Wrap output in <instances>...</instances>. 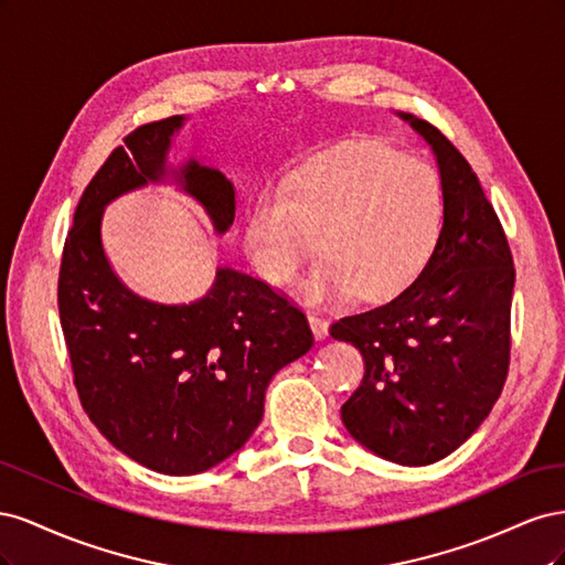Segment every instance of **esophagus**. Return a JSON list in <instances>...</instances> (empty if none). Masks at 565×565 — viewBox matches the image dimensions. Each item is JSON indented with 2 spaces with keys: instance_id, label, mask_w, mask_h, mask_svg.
I'll use <instances>...</instances> for the list:
<instances>
[{
  "instance_id": "esophagus-1",
  "label": "esophagus",
  "mask_w": 565,
  "mask_h": 565,
  "mask_svg": "<svg viewBox=\"0 0 565 565\" xmlns=\"http://www.w3.org/2000/svg\"><path fill=\"white\" fill-rule=\"evenodd\" d=\"M309 322H311V330L316 334V339H324L330 334V322L320 318V316H309Z\"/></svg>"
}]
</instances>
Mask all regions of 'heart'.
<instances>
[{"instance_id": "b5f03b06", "label": "heart", "mask_w": 565, "mask_h": 565, "mask_svg": "<svg viewBox=\"0 0 565 565\" xmlns=\"http://www.w3.org/2000/svg\"><path fill=\"white\" fill-rule=\"evenodd\" d=\"M446 218L434 164L384 143L322 150L254 198L247 252L259 276L285 287L318 249L303 282L313 301L386 299L417 278Z\"/></svg>"}]
</instances>
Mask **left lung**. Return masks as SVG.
<instances>
[{"instance_id": "8db88e82", "label": "left lung", "mask_w": 565, "mask_h": 565, "mask_svg": "<svg viewBox=\"0 0 565 565\" xmlns=\"http://www.w3.org/2000/svg\"><path fill=\"white\" fill-rule=\"evenodd\" d=\"M431 146L446 218L417 280L330 334L365 361L341 405L347 431L388 461L424 467L465 443L500 398L511 351L514 259L504 228L465 156L434 125L398 113Z\"/></svg>"}]
</instances>
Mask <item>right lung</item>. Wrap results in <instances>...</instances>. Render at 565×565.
Instances as JSON below:
<instances>
[{"instance_id":"right-lung-1","label":"right lung","mask_w":565,"mask_h":565,"mask_svg":"<svg viewBox=\"0 0 565 565\" xmlns=\"http://www.w3.org/2000/svg\"><path fill=\"white\" fill-rule=\"evenodd\" d=\"M174 115L134 129L84 188L67 231L58 313L84 413L113 446L169 473L207 471L241 450L264 417L280 367L313 347L309 320L264 280L218 268L191 303L148 301L115 276L100 241L108 204L174 177L207 210L214 231L235 218V188L214 167H167Z\"/></svg>"}]
</instances>
